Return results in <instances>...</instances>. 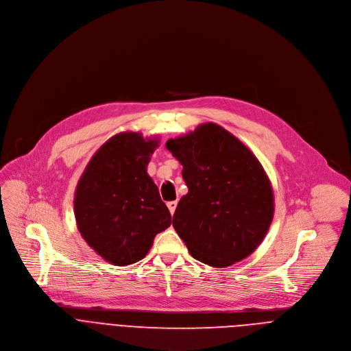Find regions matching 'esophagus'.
<instances>
[{
    "instance_id": "obj_1",
    "label": "esophagus",
    "mask_w": 351,
    "mask_h": 351,
    "mask_svg": "<svg viewBox=\"0 0 351 351\" xmlns=\"http://www.w3.org/2000/svg\"><path fill=\"white\" fill-rule=\"evenodd\" d=\"M167 206L169 208V213L173 215L175 210H176V206H178V202H169V203H167Z\"/></svg>"
}]
</instances>
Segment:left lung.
Wrapping results in <instances>:
<instances>
[{
	"mask_svg": "<svg viewBox=\"0 0 351 351\" xmlns=\"http://www.w3.org/2000/svg\"><path fill=\"white\" fill-rule=\"evenodd\" d=\"M189 191L172 225L193 258L223 268L252 254L274 218V191L257 157L217 123L169 138Z\"/></svg>",
	"mask_w": 351,
	"mask_h": 351,
	"instance_id": "left-lung-1",
	"label": "left lung"
}]
</instances>
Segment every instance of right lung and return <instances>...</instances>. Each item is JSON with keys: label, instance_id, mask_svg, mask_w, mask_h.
<instances>
[{"label": "right lung", "instance_id": "add662e5", "mask_svg": "<svg viewBox=\"0 0 351 351\" xmlns=\"http://www.w3.org/2000/svg\"><path fill=\"white\" fill-rule=\"evenodd\" d=\"M157 138L123 132L97 149L75 191V218L86 243L106 261L125 267L145 257L171 225L158 187L147 173Z\"/></svg>", "mask_w": 351, "mask_h": 351}]
</instances>
